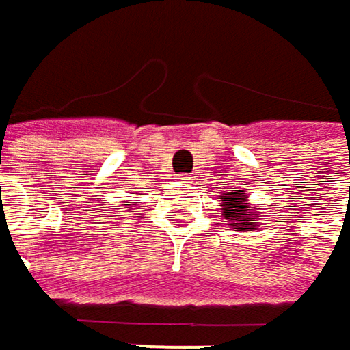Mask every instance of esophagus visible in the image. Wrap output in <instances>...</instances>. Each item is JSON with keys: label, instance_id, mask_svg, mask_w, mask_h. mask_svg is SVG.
Here are the masks:
<instances>
[{"label": "esophagus", "instance_id": "34e87169", "mask_svg": "<svg viewBox=\"0 0 350 350\" xmlns=\"http://www.w3.org/2000/svg\"><path fill=\"white\" fill-rule=\"evenodd\" d=\"M177 179H179L181 185H189V183H191V177H189V175H179Z\"/></svg>", "mask_w": 350, "mask_h": 350}]
</instances>
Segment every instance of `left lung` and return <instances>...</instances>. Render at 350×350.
I'll use <instances>...</instances> for the list:
<instances>
[{
  "instance_id": "1",
  "label": "left lung",
  "mask_w": 350,
  "mask_h": 350,
  "mask_svg": "<svg viewBox=\"0 0 350 350\" xmlns=\"http://www.w3.org/2000/svg\"><path fill=\"white\" fill-rule=\"evenodd\" d=\"M221 203H223L221 217H223L225 227H229L231 231H239V233H251L253 229H257V221H259L261 213L249 203L245 189H231V191L223 193Z\"/></svg>"
}]
</instances>
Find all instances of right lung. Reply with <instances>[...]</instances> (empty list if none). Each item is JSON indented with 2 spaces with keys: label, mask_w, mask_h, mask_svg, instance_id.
<instances>
[{
  "label": "right lung",
  "mask_w": 350,
  "mask_h": 350,
  "mask_svg": "<svg viewBox=\"0 0 350 350\" xmlns=\"http://www.w3.org/2000/svg\"><path fill=\"white\" fill-rule=\"evenodd\" d=\"M133 205H135V201H133V199H131V201H129V203H125V209H131V207H133Z\"/></svg>",
  "instance_id": "1"
}]
</instances>
